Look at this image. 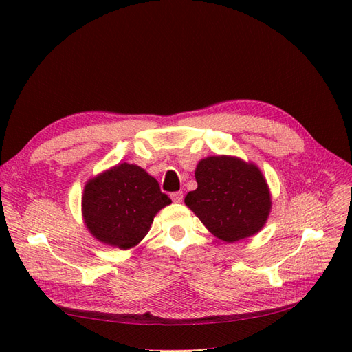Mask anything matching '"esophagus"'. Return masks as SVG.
Wrapping results in <instances>:
<instances>
[{"instance_id": "esophagus-1", "label": "esophagus", "mask_w": 352, "mask_h": 352, "mask_svg": "<svg viewBox=\"0 0 352 352\" xmlns=\"http://www.w3.org/2000/svg\"><path fill=\"white\" fill-rule=\"evenodd\" d=\"M170 197H172L173 202H182V199H184V194L182 192H173Z\"/></svg>"}]
</instances>
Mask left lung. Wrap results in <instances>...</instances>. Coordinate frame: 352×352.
I'll use <instances>...</instances> for the list:
<instances>
[{
	"instance_id": "left-lung-1",
	"label": "left lung",
	"mask_w": 352,
	"mask_h": 352,
	"mask_svg": "<svg viewBox=\"0 0 352 352\" xmlns=\"http://www.w3.org/2000/svg\"><path fill=\"white\" fill-rule=\"evenodd\" d=\"M197 189L185 204L212 235L233 243L257 235L272 210L267 180L257 164L233 155H210L195 168Z\"/></svg>"
}]
</instances>
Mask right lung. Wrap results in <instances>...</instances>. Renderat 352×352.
<instances>
[{"mask_svg": "<svg viewBox=\"0 0 352 352\" xmlns=\"http://www.w3.org/2000/svg\"><path fill=\"white\" fill-rule=\"evenodd\" d=\"M168 204L172 199L142 167L119 163L85 185L82 217L95 239L129 250L146 236L157 212Z\"/></svg>", "mask_w": 352, "mask_h": 352, "instance_id": "right-lung-1", "label": "right lung"}]
</instances>
